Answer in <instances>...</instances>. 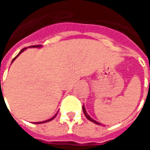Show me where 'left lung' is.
Segmentation results:
<instances>
[{
	"mask_svg": "<svg viewBox=\"0 0 150 150\" xmlns=\"http://www.w3.org/2000/svg\"><path fill=\"white\" fill-rule=\"evenodd\" d=\"M83 112H84L85 116H86V117H87V118H88V119L90 121H91V122L95 123V124H96V125H101V123L98 122V121H96V120H95L94 119H92V118H91V116H89V115H88V112H87V111H86V109H85L84 105H83Z\"/></svg>",
	"mask_w": 150,
	"mask_h": 150,
	"instance_id": "obj_1",
	"label": "left lung"
}]
</instances>
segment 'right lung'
<instances>
[{
  "mask_svg": "<svg viewBox=\"0 0 150 150\" xmlns=\"http://www.w3.org/2000/svg\"><path fill=\"white\" fill-rule=\"evenodd\" d=\"M42 45H38V46H29V47H25V48H24V49H22L21 50V51H20V52L18 53V54L17 56H16V57H15L14 59H13V61H12V63H13V61H14L15 59H17V58H18V56L20 55V54H21V53L23 52V51H25V50L27 49V48H42ZM57 116V113H56L55 115H54V116H53V117H51V118H50V119H48V120H44V121H41V122H36V123H34V124H43V123H46V122H49V121H50V120H52L53 119H54V117H55V116Z\"/></svg>",
  "mask_w": 150,
  "mask_h": 150,
  "instance_id": "add662e5",
  "label": "right lung"
}]
</instances>
